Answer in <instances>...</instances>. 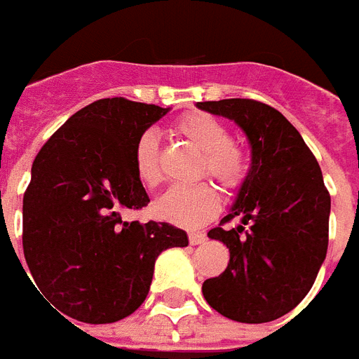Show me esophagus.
I'll return each instance as SVG.
<instances>
[{"label": "esophagus", "mask_w": 359, "mask_h": 359, "mask_svg": "<svg viewBox=\"0 0 359 359\" xmlns=\"http://www.w3.org/2000/svg\"><path fill=\"white\" fill-rule=\"evenodd\" d=\"M189 243L191 245H202V243H205V233H202V231H191L189 233Z\"/></svg>", "instance_id": "obj_1"}]
</instances>
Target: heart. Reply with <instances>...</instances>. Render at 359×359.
I'll list each match as a JSON object with an SVG mask.
<instances>
[{
  "instance_id": "b5f03b06",
  "label": "heart",
  "mask_w": 359,
  "mask_h": 359,
  "mask_svg": "<svg viewBox=\"0 0 359 359\" xmlns=\"http://www.w3.org/2000/svg\"><path fill=\"white\" fill-rule=\"evenodd\" d=\"M176 133L203 151L202 170L215 177L226 193H235L245 183L248 157L239 144L231 142V133L222 120L209 113L193 111L177 120ZM133 165L144 187L154 189L163 182L159 137L154 130L144 131L137 140ZM154 211L166 222L183 228H198L217 215L219 193L208 182L177 185L154 203Z\"/></svg>"
}]
</instances>
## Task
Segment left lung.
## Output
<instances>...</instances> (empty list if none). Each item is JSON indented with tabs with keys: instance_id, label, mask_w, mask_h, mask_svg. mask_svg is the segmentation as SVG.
Returning a JSON list of instances; mask_svg holds the SVG:
<instances>
[{
	"instance_id": "1",
	"label": "left lung",
	"mask_w": 359,
	"mask_h": 359,
	"mask_svg": "<svg viewBox=\"0 0 359 359\" xmlns=\"http://www.w3.org/2000/svg\"><path fill=\"white\" fill-rule=\"evenodd\" d=\"M198 109L233 120L252 148L250 170L209 239L229 248V263L202 285L203 298L228 319L259 325L280 319L309 293L328 250L330 194L302 135L266 103L231 98Z\"/></svg>"
}]
</instances>
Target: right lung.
<instances>
[{"instance_id": "1", "label": "right lung", "mask_w": 359, "mask_h": 359, "mask_svg": "<svg viewBox=\"0 0 359 359\" xmlns=\"http://www.w3.org/2000/svg\"><path fill=\"white\" fill-rule=\"evenodd\" d=\"M170 111L105 98L51 135L24 194V256L36 287L72 319L107 325L131 315L150 291L157 256L187 246L166 222H128L150 198L137 177L135 144Z\"/></svg>"}]
</instances>
